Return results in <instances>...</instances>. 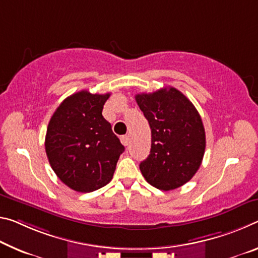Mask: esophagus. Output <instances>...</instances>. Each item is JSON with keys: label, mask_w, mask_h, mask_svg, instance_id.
<instances>
[{"label": "esophagus", "mask_w": 258, "mask_h": 258, "mask_svg": "<svg viewBox=\"0 0 258 258\" xmlns=\"http://www.w3.org/2000/svg\"><path fill=\"white\" fill-rule=\"evenodd\" d=\"M120 141H121V144L124 145V146H128V144H130V138H128L127 136H122V137L120 138Z\"/></svg>", "instance_id": "esophagus-1"}]
</instances>
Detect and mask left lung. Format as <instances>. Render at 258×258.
Returning a JSON list of instances; mask_svg holds the SVG:
<instances>
[{
  "mask_svg": "<svg viewBox=\"0 0 258 258\" xmlns=\"http://www.w3.org/2000/svg\"><path fill=\"white\" fill-rule=\"evenodd\" d=\"M136 101L151 130L150 154L140 163L142 175L161 190L185 185L199 170L206 150L198 110L174 87L137 94Z\"/></svg>",
  "mask_w": 258,
  "mask_h": 258,
  "instance_id": "obj_1",
  "label": "left lung"
}]
</instances>
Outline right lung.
I'll use <instances>...</instances> for the list:
<instances>
[{
	"mask_svg": "<svg viewBox=\"0 0 258 258\" xmlns=\"http://www.w3.org/2000/svg\"><path fill=\"white\" fill-rule=\"evenodd\" d=\"M109 96L88 91L72 94L48 124L44 146L49 164L60 181L76 191L89 193L111 181L125 150L102 116Z\"/></svg>",
	"mask_w": 258,
	"mask_h": 258,
	"instance_id": "1",
	"label": "right lung"
}]
</instances>
